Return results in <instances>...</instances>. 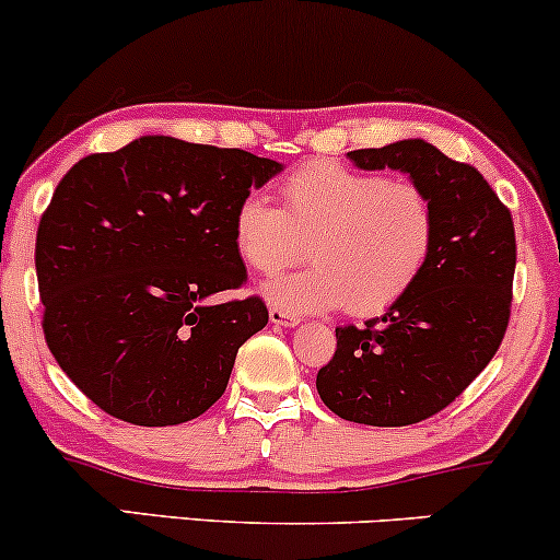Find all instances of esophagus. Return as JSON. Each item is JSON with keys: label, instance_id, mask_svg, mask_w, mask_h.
Returning <instances> with one entry per match:
<instances>
[{"label": "esophagus", "instance_id": "1", "mask_svg": "<svg viewBox=\"0 0 560 560\" xmlns=\"http://www.w3.org/2000/svg\"><path fill=\"white\" fill-rule=\"evenodd\" d=\"M268 318H271L273 326H287V329H294V326L300 324L298 316H292V313L281 311V307H271V311H268Z\"/></svg>", "mask_w": 560, "mask_h": 560}]
</instances>
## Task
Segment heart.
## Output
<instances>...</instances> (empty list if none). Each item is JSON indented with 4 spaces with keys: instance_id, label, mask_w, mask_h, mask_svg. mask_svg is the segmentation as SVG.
I'll return each instance as SVG.
<instances>
[{
    "instance_id": "b5f03b06",
    "label": "heart",
    "mask_w": 560,
    "mask_h": 560,
    "mask_svg": "<svg viewBox=\"0 0 560 560\" xmlns=\"http://www.w3.org/2000/svg\"><path fill=\"white\" fill-rule=\"evenodd\" d=\"M281 202L244 197L231 242L244 266L266 276L298 262L307 244L311 268L260 287L262 298L292 316L342 305L352 316L389 311L413 289L434 249L432 199L410 182L318 160L289 173Z\"/></svg>"
}]
</instances>
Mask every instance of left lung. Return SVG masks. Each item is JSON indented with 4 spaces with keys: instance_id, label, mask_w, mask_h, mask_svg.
Listing matches in <instances>:
<instances>
[{
    "instance_id": "left-lung-1",
    "label": "left lung",
    "mask_w": 560,
    "mask_h": 560,
    "mask_svg": "<svg viewBox=\"0 0 560 560\" xmlns=\"http://www.w3.org/2000/svg\"><path fill=\"white\" fill-rule=\"evenodd\" d=\"M361 171H400L432 199L436 234L413 289L384 316L339 326L316 376L331 413L365 427H408L440 413L498 352L511 316L516 234L477 168L423 139L347 152Z\"/></svg>"
}]
</instances>
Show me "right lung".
I'll return each instance as SVG.
<instances>
[{
  "label": "right lung",
  "instance_id": "1",
  "mask_svg": "<svg viewBox=\"0 0 560 560\" xmlns=\"http://www.w3.org/2000/svg\"><path fill=\"white\" fill-rule=\"evenodd\" d=\"M284 165L244 150L139 137L79 160L36 234L44 337L70 382L115 419L176 427L226 389L268 324L231 242L236 205Z\"/></svg>",
  "mask_w": 560,
  "mask_h": 560
}]
</instances>
